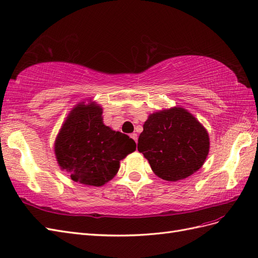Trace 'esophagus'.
<instances>
[{
    "label": "esophagus",
    "mask_w": 258,
    "mask_h": 258,
    "mask_svg": "<svg viewBox=\"0 0 258 258\" xmlns=\"http://www.w3.org/2000/svg\"><path fill=\"white\" fill-rule=\"evenodd\" d=\"M131 137L134 139V141L137 143V134L136 133H133V134H131Z\"/></svg>",
    "instance_id": "1"
}]
</instances>
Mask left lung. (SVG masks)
Instances as JSON below:
<instances>
[{
	"label": "left lung",
	"instance_id": "8db88e82",
	"mask_svg": "<svg viewBox=\"0 0 258 258\" xmlns=\"http://www.w3.org/2000/svg\"><path fill=\"white\" fill-rule=\"evenodd\" d=\"M137 149L160 178L177 181L203 165L210 138L192 114L175 107L149 115L139 135Z\"/></svg>",
	"mask_w": 258,
	"mask_h": 258
}]
</instances>
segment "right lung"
<instances>
[{
	"mask_svg": "<svg viewBox=\"0 0 258 258\" xmlns=\"http://www.w3.org/2000/svg\"><path fill=\"white\" fill-rule=\"evenodd\" d=\"M102 109L91 102L70 112L56 138L58 164L72 180L102 186L119 171L120 161L136 150V144L102 123Z\"/></svg>",
	"mask_w": 258,
	"mask_h": 258,
	"instance_id": "add662e5",
	"label": "right lung"
}]
</instances>
